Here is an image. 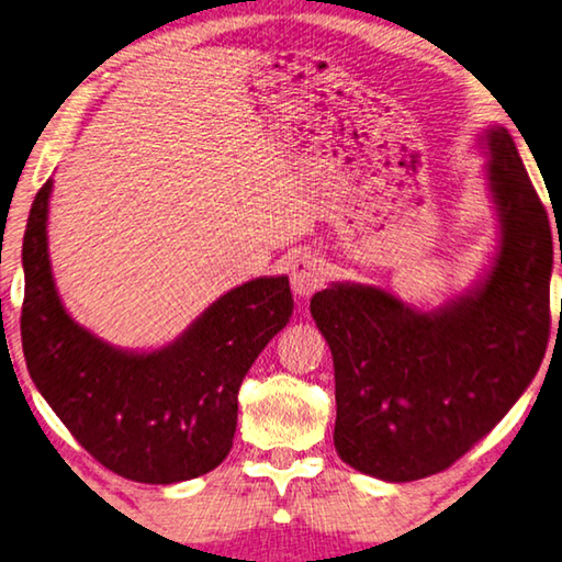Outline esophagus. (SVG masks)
Returning <instances> with one entry per match:
<instances>
[{
	"mask_svg": "<svg viewBox=\"0 0 562 562\" xmlns=\"http://www.w3.org/2000/svg\"><path fill=\"white\" fill-rule=\"evenodd\" d=\"M290 282H292V292L297 294L300 300L312 297V294L325 288L327 282L325 262L315 258V255H300L290 268Z\"/></svg>",
	"mask_w": 562,
	"mask_h": 562,
	"instance_id": "34e87169",
	"label": "esophagus"
}]
</instances>
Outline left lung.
Instances as JSON below:
<instances>
[{
  "instance_id": "8db88e82",
  "label": "left lung",
  "mask_w": 562,
  "mask_h": 562,
  "mask_svg": "<svg viewBox=\"0 0 562 562\" xmlns=\"http://www.w3.org/2000/svg\"><path fill=\"white\" fill-rule=\"evenodd\" d=\"M483 140L501 250L479 288L434 312L349 282L310 302L335 359V449L374 479L406 483L449 469L508 414L546 357V205L510 133L493 126Z\"/></svg>"
}]
</instances>
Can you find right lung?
<instances>
[{
	"instance_id": "obj_1",
	"label": "right lung",
	"mask_w": 562,
	"mask_h": 562,
	"mask_svg": "<svg viewBox=\"0 0 562 562\" xmlns=\"http://www.w3.org/2000/svg\"><path fill=\"white\" fill-rule=\"evenodd\" d=\"M49 195L46 180L22 247L32 382L74 439L123 479L168 486L213 471L233 449L247 369L292 317L290 280L240 284L164 349H116L76 325L59 300L46 245Z\"/></svg>"
}]
</instances>
